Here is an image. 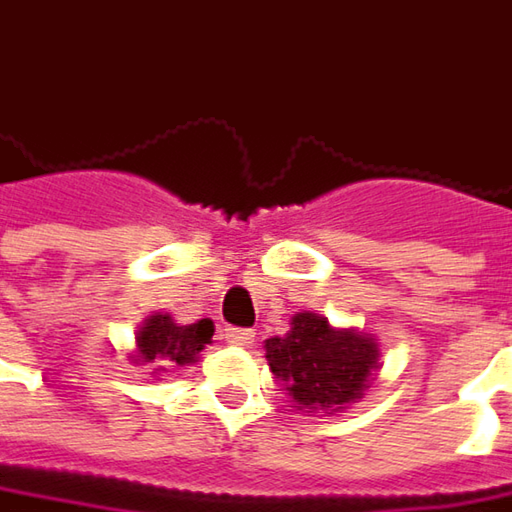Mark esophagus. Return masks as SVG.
Listing matches in <instances>:
<instances>
[{
  "label": "esophagus",
  "instance_id": "1",
  "mask_svg": "<svg viewBox=\"0 0 512 512\" xmlns=\"http://www.w3.org/2000/svg\"><path fill=\"white\" fill-rule=\"evenodd\" d=\"M226 341L232 346H252L255 344V329H226Z\"/></svg>",
  "mask_w": 512,
  "mask_h": 512
}]
</instances>
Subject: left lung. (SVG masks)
<instances>
[{"mask_svg": "<svg viewBox=\"0 0 512 512\" xmlns=\"http://www.w3.org/2000/svg\"><path fill=\"white\" fill-rule=\"evenodd\" d=\"M378 344L358 329H335L323 315L298 312L283 338L266 341V361L298 410L344 412L378 369Z\"/></svg>", "mask_w": 512, "mask_h": 512, "instance_id": "left-lung-1", "label": "left lung"}]
</instances>
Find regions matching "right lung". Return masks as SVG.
Listing matches in <instances>:
<instances>
[{"mask_svg": "<svg viewBox=\"0 0 512 512\" xmlns=\"http://www.w3.org/2000/svg\"><path fill=\"white\" fill-rule=\"evenodd\" d=\"M214 323L209 318L180 326L171 315H148L137 329V349L131 355L134 364L154 367V375L166 372L168 367H189L197 355L212 344Z\"/></svg>", "mask_w": 512, "mask_h": 512, "instance_id": "1", "label": "right lung"}]
</instances>
